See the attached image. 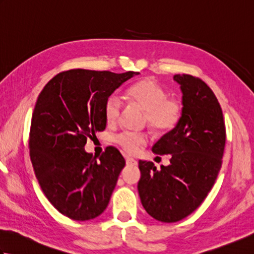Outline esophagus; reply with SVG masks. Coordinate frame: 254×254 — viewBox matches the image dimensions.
I'll return each mask as SVG.
<instances>
[{"instance_id":"esophagus-1","label":"esophagus","mask_w":254,"mask_h":254,"mask_svg":"<svg viewBox=\"0 0 254 254\" xmlns=\"http://www.w3.org/2000/svg\"><path fill=\"white\" fill-rule=\"evenodd\" d=\"M127 166H135V165H137V161L135 160V159H133V158H130V157H127Z\"/></svg>"}]
</instances>
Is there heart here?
<instances>
[{
    "label": "heart",
    "instance_id": "1",
    "mask_svg": "<svg viewBox=\"0 0 254 254\" xmlns=\"http://www.w3.org/2000/svg\"><path fill=\"white\" fill-rule=\"evenodd\" d=\"M127 96L133 104L145 111V122L156 133H167L180 122L183 106L180 100L168 97L167 90L152 78H145L133 84L127 90ZM122 110V104L117 96H110L106 100L104 113L107 123H118ZM147 136L143 133L124 132L116 137V143L124 152L135 155L147 144Z\"/></svg>",
    "mask_w": 254,
    "mask_h": 254
}]
</instances>
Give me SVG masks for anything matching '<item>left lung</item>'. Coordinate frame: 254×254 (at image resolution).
<instances>
[{
  "label": "left lung",
  "mask_w": 254,
  "mask_h": 254,
  "mask_svg": "<svg viewBox=\"0 0 254 254\" xmlns=\"http://www.w3.org/2000/svg\"><path fill=\"white\" fill-rule=\"evenodd\" d=\"M183 112L180 122L156 143L157 155H171L157 170L138 161L137 189L145 210L163 223H176L193 213L207 196L223 163L226 128L216 96L201 78L177 74Z\"/></svg>",
  "instance_id": "8db88e82"
}]
</instances>
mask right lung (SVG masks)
Returning <instances> with one entry per match:
<instances>
[{"instance_id":"add662e5","label":"right lung","mask_w":254,"mask_h":254,"mask_svg":"<svg viewBox=\"0 0 254 254\" xmlns=\"http://www.w3.org/2000/svg\"><path fill=\"white\" fill-rule=\"evenodd\" d=\"M137 74L69 69L56 75L38 96L30 160L42 192L68 218L93 219L108 206L126 160L113 146L98 159L84 147L88 137L106 128V100Z\"/></svg>"}]
</instances>
